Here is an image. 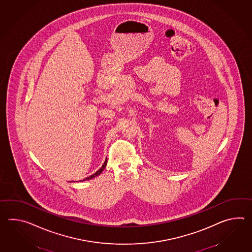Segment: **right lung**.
Here are the masks:
<instances>
[{"instance_id": "obj_1", "label": "right lung", "mask_w": 252, "mask_h": 252, "mask_svg": "<svg viewBox=\"0 0 252 252\" xmlns=\"http://www.w3.org/2000/svg\"><path fill=\"white\" fill-rule=\"evenodd\" d=\"M106 162H107V160L106 159V161L104 162V164L101 166L100 169L99 170H97L96 172H95V174H92V175H90L89 177H87L86 179L82 180V181H87V180L93 179V178H95V176H97V175H99V174L103 172V170L106 168Z\"/></svg>"}]
</instances>
